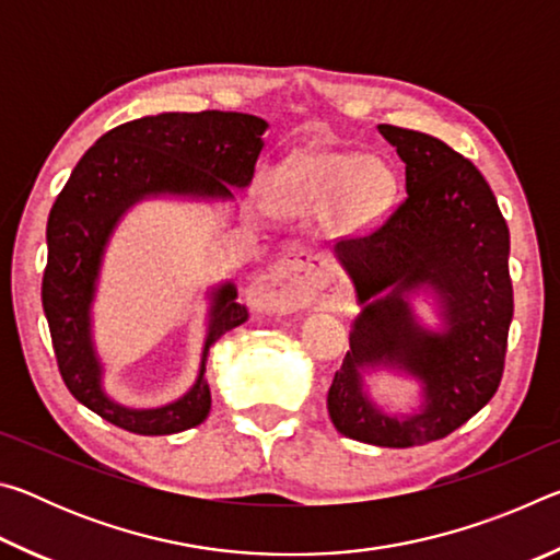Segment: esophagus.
Wrapping results in <instances>:
<instances>
[{"instance_id": "obj_1", "label": "esophagus", "mask_w": 560, "mask_h": 560, "mask_svg": "<svg viewBox=\"0 0 560 560\" xmlns=\"http://www.w3.org/2000/svg\"><path fill=\"white\" fill-rule=\"evenodd\" d=\"M320 289L318 273L308 267L306 259L289 257L254 281L249 299L259 308H299L316 299Z\"/></svg>"}]
</instances>
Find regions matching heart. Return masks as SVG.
<instances>
[{
  "mask_svg": "<svg viewBox=\"0 0 560 560\" xmlns=\"http://www.w3.org/2000/svg\"><path fill=\"white\" fill-rule=\"evenodd\" d=\"M397 192L393 167L381 158L318 150L289 160L273 175V197L291 214L334 207L336 222L348 232L373 226L390 210Z\"/></svg>",
  "mask_w": 560,
  "mask_h": 560,
  "instance_id": "b5f03b06",
  "label": "heart"
}]
</instances>
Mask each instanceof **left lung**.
I'll return each instance as SVG.
<instances>
[{
  "label": "left lung",
  "instance_id": "1",
  "mask_svg": "<svg viewBox=\"0 0 560 560\" xmlns=\"http://www.w3.org/2000/svg\"><path fill=\"white\" fill-rule=\"evenodd\" d=\"M405 163L407 197L365 236L336 242L360 314L350 350L328 390L336 430L375 447H415L447 438L477 415L501 383L514 316L509 226L485 175L442 140L377 126ZM430 288L443 330L424 329L409 296ZM377 366L423 385V407L390 416L362 387Z\"/></svg>",
  "mask_w": 560,
  "mask_h": 560
}]
</instances>
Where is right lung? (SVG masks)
I'll return each instance as SVG.
<instances>
[{
  "label": "right lung",
  "mask_w": 560,
  "mask_h": 560,
  "mask_svg": "<svg viewBox=\"0 0 560 560\" xmlns=\"http://www.w3.org/2000/svg\"><path fill=\"white\" fill-rule=\"evenodd\" d=\"M269 122L249 113H160L108 130L73 167L46 224L42 303L56 363L69 393L120 430L175 434L205 422L212 395L205 381L210 348L249 314L232 281L210 291V324L195 385L175 402L136 410L103 390V365L93 346L91 306L103 254L120 217L150 197L232 200V187L252 183Z\"/></svg>",
  "instance_id": "right-lung-1"
}]
</instances>
